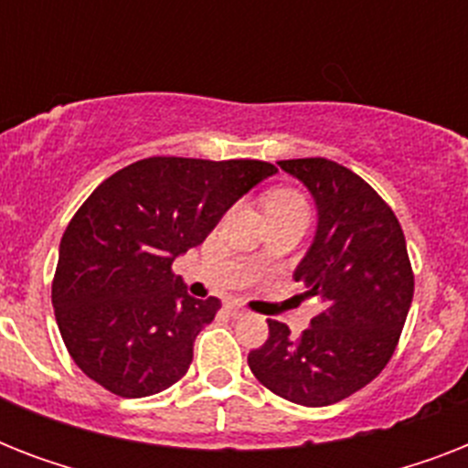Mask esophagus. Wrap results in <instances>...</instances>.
I'll return each mask as SVG.
<instances>
[{
	"label": "esophagus",
	"instance_id": "esophagus-1",
	"mask_svg": "<svg viewBox=\"0 0 468 468\" xmlns=\"http://www.w3.org/2000/svg\"><path fill=\"white\" fill-rule=\"evenodd\" d=\"M226 308L230 311V315H235V318H238V315H245V308H242L240 303H235V301H228Z\"/></svg>",
	"mask_w": 468,
	"mask_h": 468
}]
</instances>
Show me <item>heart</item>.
<instances>
[{"label": "heart", "mask_w": 468, "mask_h": 468, "mask_svg": "<svg viewBox=\"0 0 468 468\" xmlns=\"http://www.w3.org/2000/svg\"><path fill=\"white\" fill-rule=\"evenodd\" d=\"M271 211H296L306 213V204L296 191H274L267 197V213Z\"/></svg>", "instance_id": "1"}]
</instances>
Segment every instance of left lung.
<instances>
[{
	"instance_id": "obj_1",
	"label": "left lung",
	"mask_w": 468,
	"mask_h": 468,
	"mask_svg": "<svg viewBox=\"0 0 468 468\" xmlns=\"http://www.w3.org/2000/svg\"><path fill=\"white\" fill-rule=\"evenodd\" d=\"M313 197L318 223L293 279L325 308L299 340L270 323L248 355L260 384L299 406L347 399L381 374L413 301V270L399 218L352 169L325 157L282 160Z\"/></svg>"
}]
</instances>
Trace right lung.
Listing matches in <instances>:
<instances>
[{"instance_id":"1","label":"right lung","mask_w":468,"mask_h":468,"mask_svg":"<svg viewBox=\"0 0 468 468\" xmlns=\"http://www.w3.org/2000/svg\"><path fill=\"white\" fill-rule=\"evenodd\" d=\"M271 175L260 160L148 157L91 191L62 235L53 279L62 340L91 381L143 399L186 374L220 301L189 296L172 262Z\"/></svg>"}]
</instances>
